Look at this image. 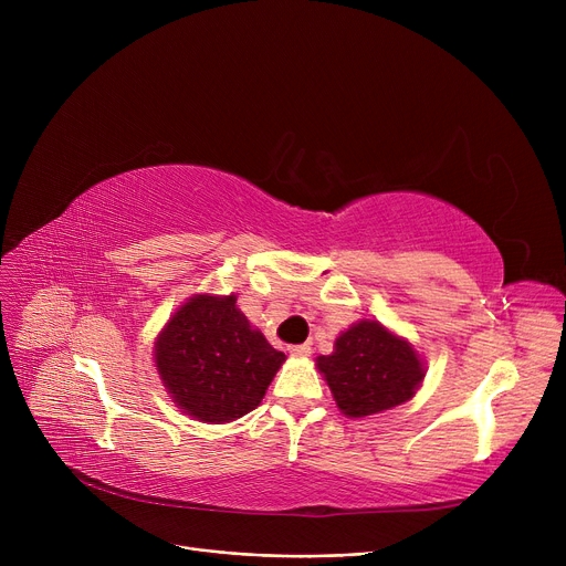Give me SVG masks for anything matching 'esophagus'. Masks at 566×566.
Wrapping results in <instances>:
<instances>
[{
    "label": "esophagus",
    "mask_w": 566,
    "mask_h": 566,
    "mask_svg": "<svg viewBox=\"0 0 566 566\" xmlns=\"http://www.w3.org/2000/svg\"><path fill=\"white\" fill-rule=\"evenodd\" d=\"M289 353L295 355V358H305V355L312 353V346L310 344H295V346H289Z\"/></svg>",
    "instance_id": "obj_1"
}]
</instances>
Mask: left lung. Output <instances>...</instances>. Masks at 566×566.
I'll list each match as a JSON object with an SVG mask.
<instances>
[{
	"instance_id": "8db88e82",
	"label": "left lung",
	"mask_w": 566,
	"mask_h": 566,
	"mask_svg": "<svg viewBox=\"0 0 566 566\" xmlns=\"http://www.w3.org/2000/svg\"><path fill=\"white\" fill-rule=\"evenodd\" d=\"M316 367L348 418L408 401L424 376L418 353L378 321L355 323L335 342L333 355H318Z\"/></svg>"
}]
</instances>
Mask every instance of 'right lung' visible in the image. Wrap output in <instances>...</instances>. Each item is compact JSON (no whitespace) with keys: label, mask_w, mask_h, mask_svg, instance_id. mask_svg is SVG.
Masks as SVG:
<instances>
[{"label":"right lung","mask_w":566,"mask_h":566,"mask_svg":"<svg viewBox=\"0 0 566 566\" xmlns=\"http://www.w3.org/2000/svg\"><path fill=\"white\" fill-rule=\"evenodd\" d=\"M284 353L235 307V295H197L156 344V367L171 399L201 422H229L254 410Z\"/></svg>","instance_id":"1"}]
</instances>
